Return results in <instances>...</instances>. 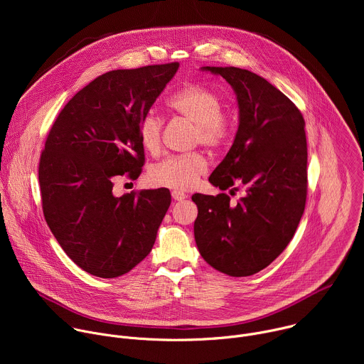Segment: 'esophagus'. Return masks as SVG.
<instances>
[{
    "label": "esophagus",
    "mask_w": 364,
    "mask_h": 364,
    "mask_svg": "<svg viewBox=\"0 0 364 364\" xmlns=\"http://www.w3.org/2000/svg\"><path fill=\"white\" fill-rule=\"evenodd\" d=\"M171 196H173V198H174L176 201H181V200H184V198L187 197V194H186V193L178 191V190H174V191L171 193Z\"/></svg>",
    "instance_id": "34e87169"
}]
</instances>
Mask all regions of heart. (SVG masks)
I'll return each mask as SVG.
<instances>
[{
  "mask_svg": "<svg viewBox=\"0 0 364 364\" xmlns=\"http://www.w3.org/2000/svg\"><path fill=\"white\" fill-rule=\"evenodd\" d=\"M170 109L183 119L196 125L194 142L207 148H219L230 136V122L222 114L223 100L212 89L203 85H187L178 89L168 99ZM163 121L154 112H146L138 124V139L144 151L157 154L161 146ZM207 161L201 154L171 155L155 164L149 177L152 183L176 188L188 190L205 173Z\"/></svg>",
  "mask_w": 364,
  "mask_h": 364,
  "instance_id": "1",
  "label": "heart"
}]
</instances>
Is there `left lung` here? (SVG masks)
Returning <instances> with one entry per match:
<instances>
[{
    "instance_id": "1",
    "label": "left lung",
    "mask_w": 364,
    "mask_h": 364,
    "mask_svg": "<svg viewBox=\"0 0 364 364\" xmlns=\"http://www.w3.org/2000/svg\"><path fill=\"white\" fill-rule=\"evenodd\" d=\"M201 70L220 75L232 86L239 108L233 144L209 181L220 190L245 186L246 194L233 204L225 193H196L194 239L210 267L230 277H249L282 253L302 218L305 122L294 103L256 73L212 66Z\"/></svg>"
}]
</instances>
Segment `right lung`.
<instances>
[{"instance_id": "1", "label": "right lung", "mask_w": 364, "mask_h": 364, "mask_svg": "<svg viewBox=\"0 0 364 364\" xmlns=\"http://www.w3.org/2000/svg\"><path fill=\"white\" fill-rule=\"evenodd\" d=\"M178 63L112 70L62 109L41 152L38 181L46 222L72 261L90 275L117 278L151 252L168 210L167 190L117 197L114 180L144 166L138 124Z\"/></svg>"}]
</instances>
